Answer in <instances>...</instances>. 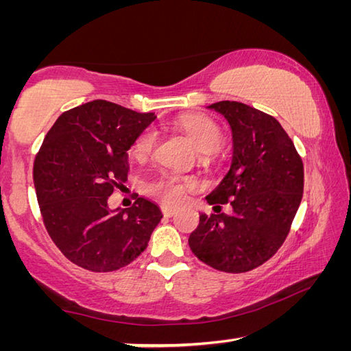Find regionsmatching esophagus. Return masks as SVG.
<instances>
[{
	"mask_svg": "<svg viewBox=\"0 0 351 351\" xmlns=\"http://www.w3.org/2000/svg\"><path fill=\"white\" fill-rule=\"evenodd\" d=\"M161 210H162V213H164V217H173L175 213H176V210L173 209V207H170V206H167V204H162V206H161Z\"/></svg>",
	"mask_w": 351,
	"mask_h": 351,
	"instance_id": "1",
	"label": "esophagus"
}]
</instances>
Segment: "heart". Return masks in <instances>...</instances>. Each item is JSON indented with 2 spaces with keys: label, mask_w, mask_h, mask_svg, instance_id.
Here are the masks:
<instances>
[{
  "label": "heart",
  "mask_w": 351,
  "mask_h": 351,
  "mask_svg": "<svg viewBox=\"0 0 351 351\" xmlns=\"http://www.w3.org/2000/svg\"><path fill=\"white\" fill-rule=\"evenodd\" d=\"M175 125L187 134L195 147L201 153L215 152L223 141V132L217 122L199 114H184L178 117ZM156 144V132L147 128L136 138L132 154L136 159H145L152 154ZM195 181L189 176H180L175 173H164L150 186V192L169 204H181L186 199L187 189L193 187Z\"/></svg>",
  "instance_id": "1"
}]
</instances>
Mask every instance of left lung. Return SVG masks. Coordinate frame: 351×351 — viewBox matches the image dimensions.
<instances>
[{"instance_id":"8db88e82","label":"left lung","mask_w":351,"mask_h":351,"mask_svg":"<svg viewBox=\"0 0 351 351\" xmlns=\"http://www.w3.org/2000/svg\"><path fill=\"white\" fill-rule=\"evenodd\" d=\"M232 130V162L207 203L232 213H201L189 237L192 252L213 269L247 272L283 245L304 193V162L277 119L241 102L207 106Z\"/></svg>"}]
</instances>
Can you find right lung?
<instances>
[{
    "label": "right lung",
    "instance_id": "obj_1",
    "mask_svg": "<svg viewBox=\"0 0 351 351\" xmlns=\"http://www.w3.org/2000/svg\"><path fill=\"white\" fill-rule=\"evenodd\" d=\"M156 119L106 100L64 111L34 161V186L47 234L68 260L93 272L117 271L145 251L159 207L138 198L111 210L108 197L127 181L128 150Z\"/></svg>",
    "mask_w": 351,
    "mask_h": 351
}]
</instances>
